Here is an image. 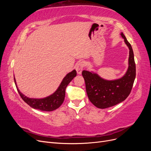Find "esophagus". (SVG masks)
Returning a JSON list of instances; mask_svg holds the SVG:
<instances>
[{
    "instance_id": "esophagus-1",
    "label": "esophagus",
    "mask_w": 151,
    "mask_h": 151,
    "mask_svg": "<svg viewBox=\"0 0 151 151\" xmlns=\"http://www.w3.org/2000/svg\"><path fill=\"white\" fill-rule=\"evenodd\" d=\"M84 64L83 62H79L78 63H77L76 65V69L77 74H81L82 71H83V68H84Z\"/></svg>"
}]
</instances>
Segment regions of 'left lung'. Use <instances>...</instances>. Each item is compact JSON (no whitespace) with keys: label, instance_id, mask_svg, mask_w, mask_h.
Instances as JSON below:
<instances>
[{"label":"left lung","instance_id":"left-lung-1","mask_svg":"<svg viewBox=\"0 0 151 151\" xmlns=\"http://www.w3.org/2000/svg\"><path fill=\"white\" fill-rule=\"evenodd\" d=\"M120 35L129 49V67L124 76L115 80H106L93 72H82L88 98L98 108L111 107L124 101L130 94L135 79L133 50L123 33Z\"/></svg>","mask_w":151,"mask_h":151}]
</instances>
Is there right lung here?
Wrapping results in <instances>:
<instances>
[{
  "instance_id": "right-lung-1",
  "label": "right lung",
  "mask_w": 151,
  "mask_h": 151,
  "mask_svg": "<svg viewBox=\"0 0 151 151\" xmlns=\"http://www.w3.org/2000/svg\"><path fill=\"white\" fill-rule=\"evenodd\" d=\"M76 75L77 72L76 70H73L72 72L68 73L64 78L63 79L58 89L52 94L44 98L40 99L30 98L26 96L25 95L20 92L19 89H18L14 76V79L17 90L20 96L29 106L34 109H39L41 111H52L61 106L63 101H64L65 89L67 86L70 83V81L74 79V77L76 76Z\"/></svg>"
}]
</instances>
